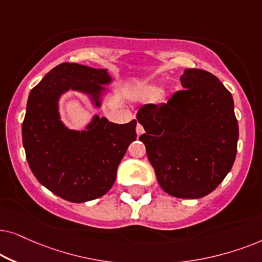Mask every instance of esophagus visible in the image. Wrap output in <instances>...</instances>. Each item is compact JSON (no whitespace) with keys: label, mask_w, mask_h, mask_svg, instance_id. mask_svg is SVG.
<instances>
[{"label":"esophagus","mask_w":262,"mask_h":262,"mask_svg":"<svg viewBox=\"0 0 262 262\" xmlns=\"http://www.w3.org/2000/svg\"><path fill=\"white\" fill-rule=\"evenodd\" d=\"M142 133H144V127H142L141 124H138L137 125V134H138V137H140Z\"/></svg>","instance_id":"34e87169"}]
</instances>
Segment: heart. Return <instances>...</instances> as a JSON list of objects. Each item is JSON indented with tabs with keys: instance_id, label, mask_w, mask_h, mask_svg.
<instances>
[{
	"instance_id": "1",
	"label": "heart",
	"mask_w": 262,
	"mask_h": 262,
	"mask_svg": "<svg viewBox=\"0 0 262 262\" xmlns=\"http://www.w3.org/2000/svg\"><path fill=\"white\" fill-rule=\"evenodd\" d=\"M159 93V90L156 89V87H147L145 90V95L148 97H156Z\"/></svg>"
}]
</instances>
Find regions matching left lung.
<instances>
[{
  "mask_svg": "<svg viewBox=\"0 0 262 262\" xmlns=\"http://www.w3.org/2000/svg\"><path fill=\"white\" fill-rule=\"evenodd\" d=\"M184 90L166 103L146 104L137 114L140 141L164 191L199 199L213 191L233 165L238 140L231 93L217 76L186 69Z\"/></svg>",
  "mask_w": 262,
  "mask_h": 262,
  "instance_id": "8db88e82",
  "label": "left lung"
}]
</instances>
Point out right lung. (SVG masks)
Returning <instances> with one entry per match:
<instances>
[{
    "label": "right lung",
    "mask_w": 262,
    "mask_h": 262,
    "mask_svg": "<svg viewBox=\"0 0 262 262\" xmlns=\"http://www.w3.org/2000/svg\"><path fill=\"white\" fill-rule=\"evenodd\" d=\"M105 69L61 63L31 90L23 122V144L31 171L45 188L64 200L85 202L103 196L116 180L128 146L137 139V121L125 124L96 115L86 130L62 123L58 99L68 90L86 93L100 106Z\"/></svg>",
    "instance_id": "right-lung-1"
}]
</instances>
